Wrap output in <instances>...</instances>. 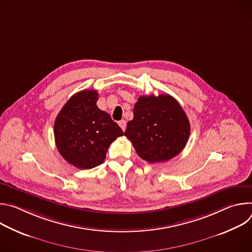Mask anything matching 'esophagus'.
Returning <instances> with one entry per match:
<instances>
[{
	"instance_id": "obj_1",
	"label": "esophagus",
	"mask_w": 252,
	"mask_h": 252,
	"mask_svg": "<svg viewBox=\"0 0 252 252\" xmlns=\"http://www.w3.org/2000/svg\"><path fill=\"white\" fill-rule=\"evenodd\" d=\"M119 125H120V126L122 127V129L125 131V130H126V122L125 120H122V121L119 122Z\"/></svg>"
}]
</instances>
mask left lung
I'll return each instance as SVG.
<instances>
[{
	"label": "left lung",
	"mask_w": 252,
	"mask_h": 252,
	"mask_svg": "<svg viewBox=\"0 0 252 252\" xmlns=\"http://www.w3.org/2000/svg\"><path fill=\"white\" fill-rule=\"evenodd\" d=\"M189 133V121L183 107L166 94L139 96L125 131L137 156L151 163L176 157L186 147Z\"/></svg>",
	"instance_id": "left-lung-1"
}]
</instances>
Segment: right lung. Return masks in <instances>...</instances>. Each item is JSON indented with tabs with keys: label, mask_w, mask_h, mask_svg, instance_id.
<instances>
[{
	"label": "right lung",
	"mask_w": 252,
	"mask_h": 252,
	"mask_svg": "<svg viewBox=\"0 0 252 252\" xmlns=\"http://www.w3.org/2000/svg\"><path fill=\"white\" fill-rule=\"evenodd\" d=\"M97 99L98 94L94 90L75 94L63 106L54 125L59 153L81 169L101 164L111 143L124 134L111 116L98 109Z\"/></svg>",
	"instance_id": "add662e5"
}]
</instances>
